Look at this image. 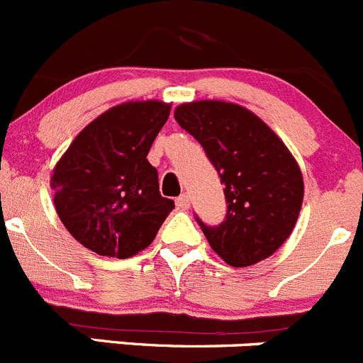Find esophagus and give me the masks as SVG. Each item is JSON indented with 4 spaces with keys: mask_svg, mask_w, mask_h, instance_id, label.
Segmentation results:
<instances>
[{
    "mask_svg": "<svg viewBox=\"0 0 363 363\" xmlns=\"http://www.w3.org/2000/svg\"><path fill=\"white\" fill-rule=\"evenodd\" d=\"M174 203H177L178 210H189V206H190V197L186 196V194H182L180 197H177V201H174Z\"/></svg>",
    "mask_w": 363,
    "mask_h": 363,
    "instance_id": "obj_1",
    "label": "esophagus"
}]
</instances>
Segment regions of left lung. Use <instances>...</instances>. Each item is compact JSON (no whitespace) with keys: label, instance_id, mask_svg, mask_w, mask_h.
<instances>
[{"label":"left lung","instance_id":"obj_1","mask_svg":"<svg viewBox=\"0 0 363 363\" xmlns=\"http://www.w3.org/2000/svg\"><path fill=\"white\" fill-rule=\"evenodd\" d=\"M174 120L203 146L224 183V220L206 225L196 217L211 249L236 268L270 257L289 238L302 210L303 178L295 157L261 118L238 104H182Z\"/></svg>","mask_w":363,"mask_h":363}]
</instances>
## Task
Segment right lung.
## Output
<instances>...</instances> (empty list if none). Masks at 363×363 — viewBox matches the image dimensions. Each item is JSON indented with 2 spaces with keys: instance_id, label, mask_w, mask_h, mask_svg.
Masks as SVG:
<instances>
[{
  "instance_id": "right-lung-1",
  "label": "right lung",
  "mask_w": 363,
  "mask_h": 363,
  "mask_svg": "<svg viewBox=\"0 0 363 363\" xmlns=\"http://www.w3.org/2000/svg\"><path fill=\"white\" fill-rule=\"evenodd\" d=\"M169 111L159 100L111 107L79 132L52 171L60 220L99 256H135L173 211L146 159Z\"/></svg>"
}]
</instances>
